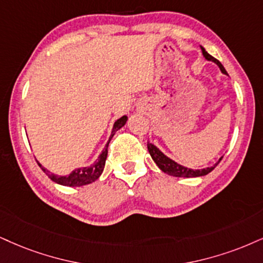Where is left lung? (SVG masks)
<instances>
[{
    "label": "left lung",
    "mask_w": 263,
    "mask_h": 263,
    "mask_svg": "<svg viewBox=\"0 0 263 263\" xmlns=\"http://www.w3.org/2000/svg\"><path fill=\"white\" fill-rule=\"evenodd\" d=\"M201 48H202V53H203V56H205L206 60L213 61V62L218 64L219 68H221L222 72L224 73V74H227V70L224 69V67L222 66V63L219 62L218 60H216L215 57L211 56L210 53H207L206 51H205V48H203V47H201ZM147 150H148V152H150L152 160L155 161V163H156L157 166L160 167V170H161L162 172H164V173H167L168 176H173V177L194 178V177L206 176V174H209L211 171L215 170V167H216L217 164H218L219 162H221V160H222V157H221V158H219V161L217 162L215 166H212V167L205 168V170H196V171H194V170H189V168H185V167L180 166V164L176 163V162L172 161L171 158H168V157L164 156V155L162 154V152H161L160 150H158V148H157L156 146H155V145L148 144V142H147Z\"/></svg>",
    "instance_id": "8db88e82"
}]
</instances>
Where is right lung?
Here are the masks:
<instances>
[{
    "label": "right lung",
    "instance_id": "right-lung-1",
    "mask_svg": "<svg viewBox=\"0 0 263 263\" xmlns=\"http://www.w3.org/2000/svg\"><path fill=\"white\" fill-rule=\"evenodd\" d=\"M126 119H128V118H126V116H123L122 118H119L118 121L115 123V126H113L111 138H109L108 142H107L106 147L103 148L102 154L100 155V157L97 158V161L92 164V166L84 167V168H78V170L73 171L72 173H70L69 176H67V177L54 176V174L50 173V172H48L47 170L42 168V166H41L40 163H39V166L41 167V170L44 171L45 173H46V176L50 178L51 180H53L54 183L61 184V185H66V186H82V185H86V184L92 183V181H95L97 178L101 176L103 168H105L107 154H108V144H109V141H111V139H112L113 135H115V133L118 130V129H121L122 126L125 124Z\"/></svg>",
    "mask_w": 263,
    "mask_h": 263
}]
</instances>
